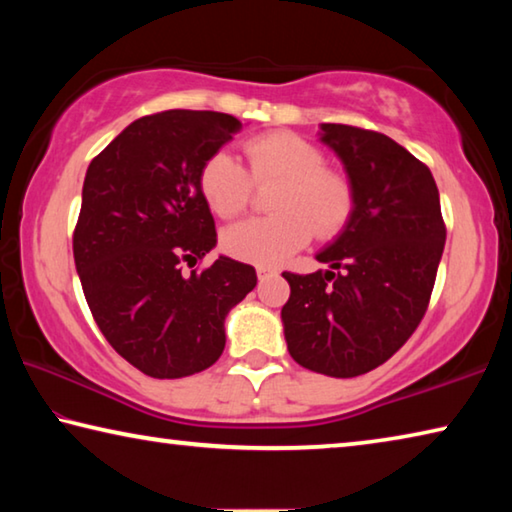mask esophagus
<instances>
[{
  "instance_id": "34e87169",
  "label": "esophagus",
  "mask_w": 512,
  "mask_h": 512,
  "mask_svg": "<svg viewBox=\"0 0 512 512\" xmlns=\"http://www.w3.org/2000/svg\"><path fill=\"white\" fill-rule=\"evenodd\" d=\"M273 275H277V268L275 266H262V264L257 266V277H259V280H266V277H273Z\"/></svg>"
}]
</instances>
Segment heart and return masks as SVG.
Listing matches in <instances>:
<instances>
[{
  "label": "heart",
  "instance_id": "obj_1",
  "mask_svg": "<svg viewBox=\"0 0 512 512\" xmlns=\"http://www.w3.org/2000/svg\"><path fill=\"white\" fill-rule=\"evenodd\" d=\"M248 169L228 151H214L203 162L198 185L205 203L221 219L244 212L255 185L280 183L271 207L277 214L253 216L223 230L225 253L244 262L273 266L309 244L311 235L332 237L350 219L354 194L350 180L327 169L325 153L305 137L273 131L244 144Z\"/></svg>",
  "mask_w": 512,
  "mask_h": 512
}]
</instances>
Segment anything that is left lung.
<instances>
[{
  "instance_id": "1",
  "label": "left lung",
  "mask_w": 512,
  "mask_h": 512,
  "mask_svg": "<svg viewBox=\"0 0 512 512\" xmlns=\"http://www.w3.org/2000/svg\"><path fill=\"white\" fill-rule=\"evenodd\" d=\"M320 142L348 171L354 205L334 244L316 255L332 271H284V339L302 368L329 377L375 370L424 318L445 248L429 167L391 137L323 124Z\"/></svg>"
}]
</instances>
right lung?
<instances>
[{
    "mask_svg": "<svg viewBox=\"0 0 512 512\" xmlns=\"http://www.w3.org/2000/svg\"><path fill=\"white\" fill-rule=\"evenodd\" d=\"M241 121L212 110H164L124 128L90 162L74 228V262L94 320L131 366L155 379L210 368L225 316L255 289L253 266L219 257L198 185L203 162Z\"/></svg>",
    "mask_w": 512,
    "mask_h": 512,
    "instance_id": "right-lung-1",
    "label": "right lung"
}]
</instances>
